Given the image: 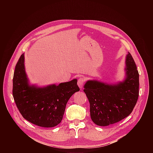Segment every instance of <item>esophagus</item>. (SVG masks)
<instances>
[{
  "label": "esophagus",
  "instance_id": "esophagus-1",
  "mask_svg": "<svg viewBox=\"0 0 153 153\" xmlns=\"http://www.w3.org/2000/svg\"><path fill=\"white\" fill-rule=\"evenodd\" d=\"M85 82V77H80L79 79H78V81H77V85L78 86H79L80 88H83V84Z\"/></svg>",
  "mask_w": 153,
  "mask_h": 153
}]
</instances>
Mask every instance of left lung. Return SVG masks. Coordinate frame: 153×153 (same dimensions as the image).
<instances>
[{
	"label": "left lung",
	"mask_w": 153,
	"mask_h": 153,
	"mask_svg": "<svg viewBox=\"0 0 153 153\" xmlns=\"http://www.w3.org/2000/svg\"><path fill=\"white\" fill-rule=\"evenodd\" d=\"M126 78L122 82L109 85L88 80L83 91L90 105L93 122L105 126L117 123L132 113L139 97V74L129 52L126 57Z\"/></svg>",
	"instance_id": "obj_1"
}]
</instances>
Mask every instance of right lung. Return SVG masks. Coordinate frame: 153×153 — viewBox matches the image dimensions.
Here are the masks:
<instances>
[{"mask_svg":"<svg viewBox=\"0 0 153 153\" xmlns=\"http://www.w3.org/2000/svg\"><path fill=\"white\" fill-rule=\"evenodd\" d=\"M77 82V79H73L43 88L30 86L22 54L15 67L13 96L19 112L25 119L41 127H54L62 120L70 98L80 90Z\"/></svg>","mask_w":153,"mask_h":153,"instance_id":"obj_1","label":"right lung"}]
</instances>
